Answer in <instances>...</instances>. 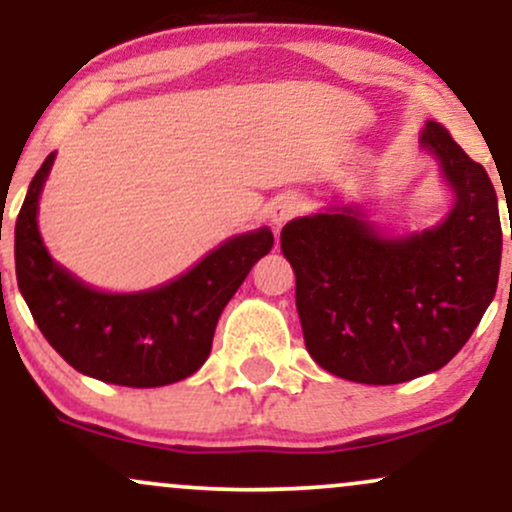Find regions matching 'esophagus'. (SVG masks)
<instances>
[{"mask_svg": "<svg viewBox=\"0 0 512 512\" xmlns=\"http://www.w3.org/2000/svg\"><path fill=\"white\" fill-rule=\"evenodd\" d=\"M298 211H301V202H298V197L293 195L279 197L272 207V223L276 228H281L284 223H289L293 216H298Z\"/></svg>", "mask_w": 512, "mask_h": 512, "instance_id": "34e87169", "label": "esophagus"}]
</instances>
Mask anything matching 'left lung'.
<instances>
[{"mask_svg": "<svg viewBox=\"0 0 512 512\" xmlns=\"http://www.w3.org/2000/svg\"><path fill=\"white\" fill-rule=\"evenodd\" d=\"M421 146L455 192L436 228L387 238L334 207L281 231L305 349L344 380L397 385L443 368L496 296L503 233L489 175L440 122H426Z\"/></svg>", "mask_w": 512, "mask_h": 512, "instance_id": "left-lung-1", "label": "left lung"}]
</instances>
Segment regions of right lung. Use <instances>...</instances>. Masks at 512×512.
<instances>
[{
  "instance_id": "obj_1",
  "label": "right lung",
  "mask_w": 512,
  "mask_h": 512,
  "mask_svg": "<svg viewBox=\"0 0 512 512\" xmlns=\"http://www.w3.org/2000/svg\"><path fill=\"white\" fill-rule=\"evenodd\" d=\"M55 163L45 158L16 219V279L35 325L69 366L103 383L161 387L207 361L221 310L274 245L269 228L211 250L178 279L139 293H103L50 257L38 231V199Z\"/></svg>"
}]
</instances>
